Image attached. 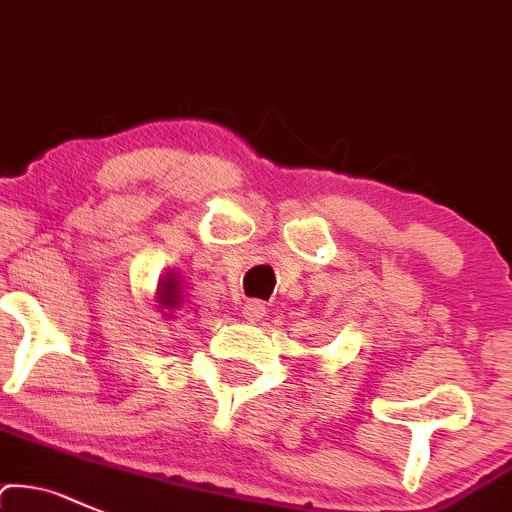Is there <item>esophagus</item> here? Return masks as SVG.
Instances as JSON below:
<instances>
[{"mask_svg":"<svg viewBox=\"0 0 512 512\" xmlns=\"http://www.w3.org/2000/svg\"><path fill=\"white\" fill-rule=\"evenodd\" d=\"M266 312H268V307L263 305L261 300H251V302H246L244 310H241V315H244V320H249V322H261L263 317H266Z\"/></svg>","mask_w":512,"mask_h":512,"instance_id":"1","label":"esophagus"}]
</instances>
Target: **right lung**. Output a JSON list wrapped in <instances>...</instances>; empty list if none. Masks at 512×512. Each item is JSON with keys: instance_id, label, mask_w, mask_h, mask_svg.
<instances>
[{"instance_id": "add662e5", "label": "right lung", "mask_w": 512, "mask_h": 512, "mask_svg": "<svg viewBox=\"0 0 512 512\" xmlns=\"http://www.w3.org/2000/svg\"><path fill=\"white\" fill-rule=\"evenodd\" d=\"M156 302L161 310H178L183 305V298H180V283L178 276L168 273L166 280L158 283V293H156Z\"/></svg>"}]
</instances>
